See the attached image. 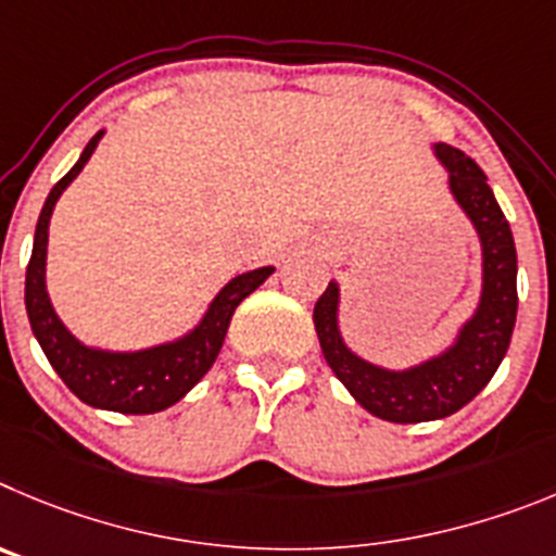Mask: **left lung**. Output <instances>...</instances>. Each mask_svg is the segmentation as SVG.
<instances>
[{"label": "left lung", "instance_id": "obj_1", "mask_svg": "<svg viewBox=\"0 0 556 556\" xmlns=\"http://www.w3.org/2000/svg\"><path fill=\"white\" fill-rule=\"evenodd\" d=\"M432 154L448 174V193L471 222L482 252V288L473 313L454 332L452 343L407 368H388L354 352L340 332V285L315 302L313 324L324 359L346 384L354 402L390 424H421L448 418L498 371L509 349L518 313V257L513 229L490 191L488 177L471 157L446 143H432Z\"/></svg>", "mask_w": 556, "mask_h": 556}]
</instances>
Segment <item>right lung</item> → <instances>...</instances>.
Here are the masks:
<instances>
[{"instance_id": "obj_1", "label": "right lung", "mask_w": 556, "mask_h": 556, "mask_svg": "<svg viewBox=\"0 0 556 556\" xmlns=\"http://www.w3.org/2000/svg\"><path fill=\"white\" fill-rule=\"evenodd\" d=\"M104 129L93 135L83 149L72 172L60 179L43 202L38 227H35L33 257L24 279V304H27L29 327L35 340L41 343L43 354L68 384L74 396L88 407L110 409L124 415H152L168 409L210 371L227 338L235 307L266 282L277 268L263 266L254 271L238 274L218 290L197 324L179 338L163 340L147 349L118 352V349L88 346L54 313L47 290V252H49V222L54 204L68 185L77 179L85 163L97 152Z\"/></svg>"}]
</instances>
